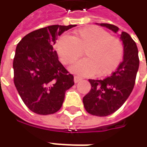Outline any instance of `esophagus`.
<instances>
[{"mask_svg":"<svg viewBox=\"0 0 147 147\" xmlns=\"http://www.w3.org/2000/svg\"><path fill=\"white\" fill-rule=\"evenodd\" d=\"M82 78H81V77L79 76H74V82H78L79 81H81Z\"/></svg>","mask_w":147,"mask_h":147,"instance_id":"esophagus-1","label":"esophagus"}]
</instances>
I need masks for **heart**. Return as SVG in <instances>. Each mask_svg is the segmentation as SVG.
<instances>
[{"instance_id":"obj_1","label":"heart","mask_w":147,"mask_h":147,"mask_svg":"<svg viewBox=\"0 0 147 147\" xmlns=\"http://www.w3.org/2000/svg\"><path fill=\"white\" fill-rule=\"evenodd\" d=\"M55 47L61 61L66 65L76 62L84 51L87 58L72 67L74 73L83 75L96 73L99 76L108 75L118 68L123 55L121 40L96 27L79 29L73 36H61L55 43Z\"/></svg>"}]
</instances>
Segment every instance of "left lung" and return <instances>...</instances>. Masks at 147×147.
I'll return each mask as SVG.
<instances>
[{
    "label": "left lung",
    "instance_id": "8db88e82",
    "mask_svg": "<svg viewBox=\"0 0 147 147\" xmlns=\"http://www.w3.org/2000/svg\"><path fill=\"white\" fill-rule=\"evenodd\" d=\"M115 32L119 28L114 24H100ZM123 60L111 75L102 80L89 79L92 88L82 99L85 110L100 117L110 115L118 110L133 91L139 67L138 50L130 35L122 32Z\"/></svg>",
    "mask_w": 147,
    "mask_h": 147
}]
</instances>
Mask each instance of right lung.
Masks as SVG:
<instances>
[{"label":"right lung","mask_w":147,"mask_h":147,"mask_svg":"<svg viewBox=\"0 0 147 147\" xmlns=\"http://www.w3.org/2000/svg\"><path fill=\"white\" fill-rule=\"evenodd\" d=\"M76 25H51L31 32L18 43L14 55V83L29 110L55 114L61 108L74 76L58 59L53 45L57 37Z\"/></svg>","instance_id":"obj_1"}]
</instances>
